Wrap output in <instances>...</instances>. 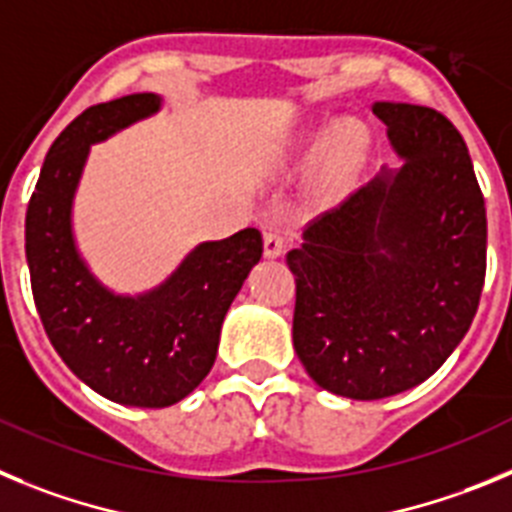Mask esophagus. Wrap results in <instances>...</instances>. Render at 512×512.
<instances>
[{"label": "esophagus", "mask_w": 512, "mask_h": 512, "mask_svg": "<svg viewBox=\"0 0 512 512\" xmlns=\"http://www.w3.org/2000/svg\"><path fill=\"white\" fill-rule=\"evenodd\" d=\"M290 245V234L285 229L270 227L262 237V247H265V257H280L285 252V247Z\"/></svg>", "instance_id": "1"}]
</instances>
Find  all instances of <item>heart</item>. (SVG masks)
<instances>
[{
	"instance_id": "heart-1",
	"label": "heart",
	"mask_w": 512,
	"mask_h": 512,
	"mask_svg": "<svg viewBox=\"0 0 512 512\" xmlns=\"http://www.w3.org/2000/svg\"><path fill=\"white\" fill-rule=\"evenodd\" d=\"M367 145V132L362 124L357 122H342L336 124L334 132L329 137V153L334 158L336 168H354L365 153Z\"/></svg>"
}]
</instances>
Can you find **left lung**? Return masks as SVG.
I'll use <instances>...</instances> for the list:
<instances>
[{
    "instance_id": "left-lung-1",
    "label": "left lung",
    "mask_w": 512,
    "mask_h": 512,
    "mask_svg": "<svg viewBox=\"0 0 512 512\" xmlns=\"http://www.w3.org/2000/svg\"><path fill=\"white\" fill-rule=\"evenodd\" d=\"M405 160L324 211L288 252L293 347L319 388L354 400L421 385L472 326L487 216L462 135L441 112L375 101Z\"/></svg>"
}]
</instances>
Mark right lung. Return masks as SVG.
Returning <instances> with one entry per match:
<instances>
[{
  "instance_id": "add662e5",
  "label": "right lung",
  "mask_w": 512,
  "mask_h": 512,
  "mask_svg": "<svg viewBox=\"0 0 512 512\" xmlns=\"http://www.w3.org/2000/svg\"><path fill=\"white\" fill-rule=\"evenodd\" d=\"M158 94H130L78 114L50 145L25 216L32 298L50 344L104 398L165 408L199 388L224 316L262 257L257 229L201 242L158 288L119 296L101 285L73 237V196L94 142L155 114Z\"/></svg>"
}]
</instances>
